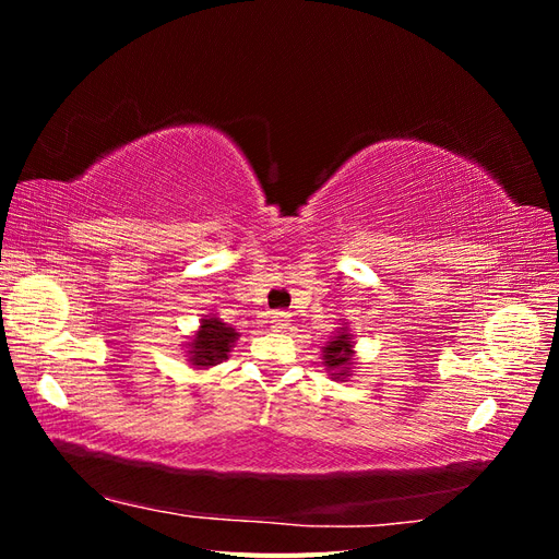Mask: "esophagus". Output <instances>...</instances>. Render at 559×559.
Here are the masks:
<instances>
[{
  "instance_id": "34e87169",
  "label": "esophagus",
  "mask_w": 559,
  "mask_h": 559,
  "mask_svg": "<svg viewBox=\"0 0 559 559\" xmlns=\"http://www.w3.org/2000/svg\"><path fill=\"white\" fill-rule=\"evenodd\" d=\"M270 324H273V331H284L286 326H289V314L275 312V317H273V321H270Z\"/></svg>"
}]
</instances>
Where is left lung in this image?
Here are the masks:
<instances>
[{"label":"left lung","mask_w":559,"mask_h":559,"mask_svg":"<svg viewBox=\"0 0 559 559\" xmlns=\"http://www.w3.org/2000/svg\"><path fill=\"white\" fill-rule=\"evenodd\" d=\"M321 364L326 366L329 376L333 380L345 382V378L352 376L354 366V337L349 335L347 326L337 331L331 341L321 347Z\"/></svg>","instance_id":"8db88e82"}]
</instances>
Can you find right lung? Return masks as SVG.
Instances as JSON below:
<instances>
[{
    "label": "right lung",
    "instance_id": "right-lung-1",
    "mask_svg": "<svg viewBox=\"0 0 559 559\" xmlns=\"http://www.w3.org/2000/svg\"><path fill=\"white\" fill-rule=\"evenodd\" d=\"M238 331L224 324L218 317L205 314V319H200V329L191 337V343H186V354H189L191 366L202 370L226 361L233 343L238 341Z\"/></svg>",
    "mask_w": 559,
    "mask_h": 559
}]
</instances>
